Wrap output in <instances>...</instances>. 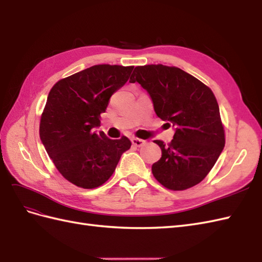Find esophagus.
I'll list each match as a JSON object with an SVG mask.
<instances>
[{
  "label": "esophagus",
  "mask_w": 262,
  "mask_h": 262,
  "mask_svg": "<svg viewBox=\"0 0 262 262\" xmlns=\"http://www.w3.org/2000/svg\"><path fill=\"white\" fill-rule=\"evenodd\" d=\"M132 143H133V145H135V146H137V147H139V146H142V145L145 144V141H144V139H139V138H136V137H133L132 138Z\"/></svg>",
  "instance_id": "obj_1"
}]
</instances>
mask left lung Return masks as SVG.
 I'll return each mask as SVG.
<instances>
[{"instance_id": "left-lung-1", "label": "left lung", "mask_w": 262, "mask_h": 262, "mask_svg": "<svg viewBox=\"0 0 262 262\" xmlns=\"http://www.w3.org/2000/svg\"><path fill=\"white\" fill-rule=\"evenodd\" d=\"M129 82H138L147 91L157 116L175 128L168 145L154 141L162 149L160 161L151 166L154 178L173 191L199 184L226 144L212 90L182 69L163 64L136 67Z\"/></svg>"}]
</instances>
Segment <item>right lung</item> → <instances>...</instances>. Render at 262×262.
Masks as SVG:
<instances>
[{
    "label": "right lung",
    "mask_w": 262,
    "mask_h": 262,
    "mask_svg": "<svg viewBox=\"0 0 262 262\" xmlns=\"http://www.w3.org/2000/svg\"><path fill=\"white\" fill-rule=\"evenodd\" d=\"M133 66L97 64L59 80L49 93L40 121V138L66 180L82 188L102 185L132 143L111 139L100 126L114 93L124 86Z\"/></svg>",
    "instance_id": "add662e5"
}]
</instances>
